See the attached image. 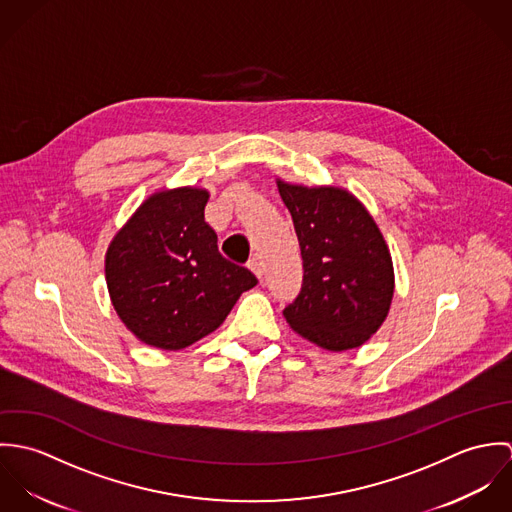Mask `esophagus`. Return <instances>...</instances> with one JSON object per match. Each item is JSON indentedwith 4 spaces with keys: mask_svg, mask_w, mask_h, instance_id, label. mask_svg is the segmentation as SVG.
Returning a JSON list of instances; mask_svg holds the SVG:
<instances>
[{
    "mask_svg": "<svg viewBox=\"0 0 512 512\" xmlns=\"http://www.w3.org/2000/svg\"><path fill=\"white\" fill-rule=\"evenodd\" d=\"M248 268L262 280V276H264V270H262V262H260V258L258 256H252L250 260H248Z\"/></svg>",
    "mask_w": 512,
    "mask_h": 512,
    "instance_id": "esophagus-1",
    "label": "esophagus"
}]
</instances>
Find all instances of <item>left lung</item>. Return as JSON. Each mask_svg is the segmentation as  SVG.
Wrapping results in <instances>:
<instances>
[{"label":"left lung","instance_id":"left-lung-1","mask_svg":"<svg viewBox=\"0 0 512 512\" xmlns=\"http://www.w3.org/2000/svg\"><path fill=\"white\" fill-rule=\"evenodd\" d=\"M301 248V290L284 309L293 331L327 351L361 347L382 325L394 272L388 246L347 191L278 181Z\"/></svg>","mask_w":512,"mask_h":512}]
</instances>
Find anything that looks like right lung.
<instances>
[{"label":"right lung","instance_id":"right-lung-1","mask_svg":"<svg viewBox=\"0 0 512 512\" xmlns=\"http://www.w3.org/2000/svg\"><path fill=\"white\" fill-rule=\"evenodd\" d=\"M209 193L149 197L106 254V284L126 327L147 345L177 351L215 331L256 276L219 252L205 222Z\"/></svg>","mask_w":512,"mask_h":512}]
</instances>
